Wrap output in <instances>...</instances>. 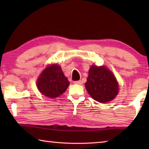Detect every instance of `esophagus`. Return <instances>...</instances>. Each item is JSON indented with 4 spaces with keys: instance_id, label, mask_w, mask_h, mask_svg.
Returning <instances> with one entry per match:
<instances>
[{
    "instance_id": "obj_1",
    "label": "esophagus",
    "mask_w": 149,
    "mask_h": 149,
    "mask_svg": "<svg viewBox=\"0 0 149 149\" xmlns=\"http://www.w3.org/2000/svg\"><path fill=\"white\" fill-rule=\"evenodd\" d=\"M74 84H78V85H82V81H81V80H79V81H74Z\"/></svg>"
}]
</instances>
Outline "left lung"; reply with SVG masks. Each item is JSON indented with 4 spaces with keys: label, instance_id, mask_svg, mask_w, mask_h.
Returning a JSON list of instances; mask_svg holds the SVG:
<instances>
[{
    "label": "left lung",
    "instance_id": "1",
    "mask_svg": "<svg viewBox=\"0 0 149 149\" xmlns=\"http://www.w3.org/2000/svg\"><path fill=\"white\" fill-rule=\"evenodd\" d=\"M85 85L93 99L102 103L114 99L118 93V84L114 74L104 66L92 65Z\"/></svg>",
    "mask_w": 149,
    "mask_h": 149
}]
</instances>
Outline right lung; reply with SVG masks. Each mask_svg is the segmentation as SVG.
I'll return each mask as SVG.
<instances>
[{"instance_id": "1", "label": "right lung", "mask_w": 149, "mask_h": 149, "mask_svg": "<svg viewBox=\"0 0 149 149\" xmlns=\"http://www.w3.org/2000/svg\"><path fill=\"white\" fill-rule=\"evenodd\" d=\"M69 85V81L64 76L61 68L56 64L47 67L37 81L39 91L50 99L63 94Z\"/></svg>"}]
</instances>
